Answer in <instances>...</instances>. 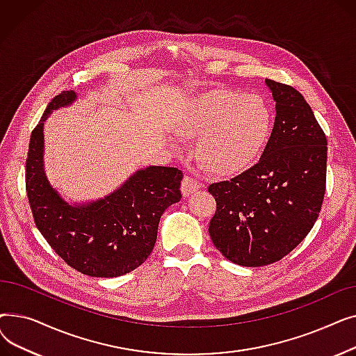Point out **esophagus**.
Here are the masks:
<instances>
[{
	"instance_id": "1",
	"label": "esophagus",
	"mask_w": 356,
	"mask_h": 356,
	"mask_svg": "<svg viewBox=\"0 0 356 356\" xmlns=\"http://www.w3.org/2000/svg\"><path fill=\"white\" fill-rule=\"evenodd\" d=\"M200 188V183L189 176H184L183 181H181V193L183 196H191L192 193H195L197 189Z\"/></svg>"
}]
</instances>
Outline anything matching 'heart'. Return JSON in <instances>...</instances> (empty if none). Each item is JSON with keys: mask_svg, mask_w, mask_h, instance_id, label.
Listing matches in <instances>:
<instances>
[{"mask_svg": "<svg viewBox=\"0 0 356 356\" xmlns=\"http://www.w3.org/2000/svg\"><path fill=\"white\" fill-rule=\"evenodd\" d=\"M271 128L266 101L238 92L204 93L186 105L176 121L179 134L199 137V159L218 175L250 167L263 153Z\"/></svg>", "mask_w": 356, "mask_h": 356, "instance_id": "1", "label": "heart"}]
</instances>
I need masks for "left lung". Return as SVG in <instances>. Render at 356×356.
<instances>
[{
	"label": "left lung",
	"instance_id": "left-lung-1",
	"mask_svg": "<svg viewBox=\"0 0 356 356\" xmlns=\"http://www.w3.org/2000/svg\"><path fill=\"white\" fill-rule=\"evenodd\" d=\"M275 120L261 159L231 180L212 183L209 235L242 267H263L293 251L313 228L326 191L327 141L294 88L266 79Z\"/></svg>",
	"mask_w": 356,
	"mask_h": 356
}]
</instances>
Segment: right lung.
<instances>
[{"label":"right lung","instance_id":"1","mask_svg":"<svg viewBox=\"0 0 356 356\" xmlns=\"http://www.w3.org/2000/svg\"><path fill=\"white\" fill-rule=\"evenodd\" d=\"M76 99V92L63 90L33 129L26 163L30 208L35 227L67 266L90 277H120L152 254L163 212L181 199L183 173L176 167L148 165L101 199L67 202L44 170V122L53 111Z\"/></svg>","mask_w":356,"mask_h":356}]
</instances>
